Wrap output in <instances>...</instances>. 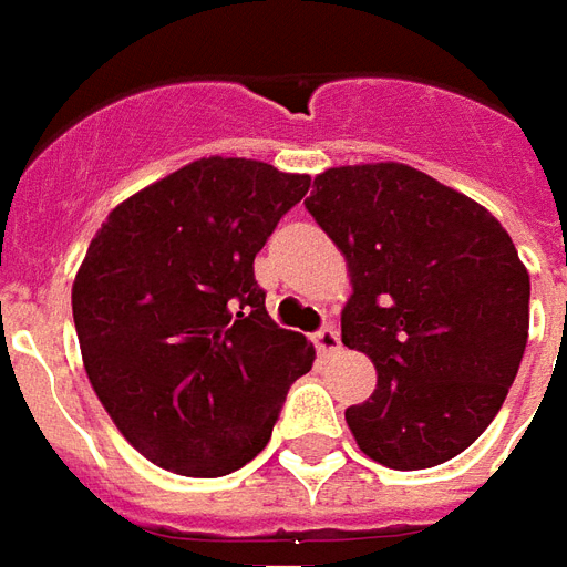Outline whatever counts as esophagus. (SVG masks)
I'll return each instance as SVG.
<instances>
[{"mask_svg":"<svg viewBox=\"0 0 567 567\" xmlns=\"http://www.w3.org/2000/svg\"><path fill=\"white\" fill-rule=\"evenodd\" d=\"M315 344H317V351L320 354H336L341 348V341H339V332L332 327H323L320 332H315Z\"/></svg>","mask_w":567,"mask_h":567,"instance_id":"esophagus-1","label":"esophagus"}]
</instances>
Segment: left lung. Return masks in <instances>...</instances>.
Here are the masks:
<instances>
[{
	"mask_svg": "<svg viewBox=\"0 0 567 567\" xmlns=\"http://www.w3.org/2000/svg\"><path fill=\"white\" fill-rule=\"evenodd\" d=\"M305 207L351 275L341 341L379 372L344 409L360 452L391 470L452 461L495 421L528 341V271L507 228L400 162L315 176Z\"/></svg>",
	"mask_w": 567,
	"mask_h": 567,
	"instance_id": "left-lung-1",
	"label": "left lung"
}]
</instances>
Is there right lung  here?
Returning a JSON list of instances; mask_svg holds the SVG:
<instances>
[{"label": "right lung", "mask_w": 567, "mask_h": 567, "mask_svg": "<svg viewBox=\"0 0 567 567\" xmlns=\"http://www.w3.org/2000/svg\"><path fill=\"white\" fill-rule=\"evenodd\" d=\"M308 186V174L210 155L122 200L91 240L72 280L84 372L152 464L200 480L244 467L315 363L252 277Z\"/></svg>", "instance_id": "1"}]
</instances>
